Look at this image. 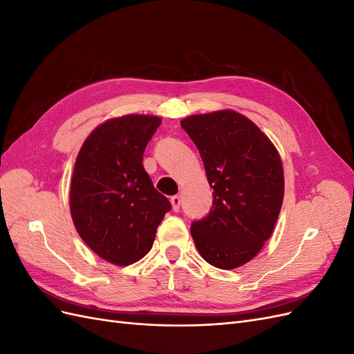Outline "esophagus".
I'll list each match as a JSON object with an SVG mask.
<instances>
[{"label":"esophagus","mask_w":354,"mask_h":354,"mask_svg":"<svg viewBox=\"0 0 354 354\" xmlns=\"http://www.w3.org/2000/svg\"><path fill=\"white\" fill-rule=\"evenodd\" d=\"M169 202H171V205H173V211H178L180 209V203H181V198L178 196V195H174V196H171V199H169Z\"/></svg>","instance_id":"esophagus-1"}]
</instances>
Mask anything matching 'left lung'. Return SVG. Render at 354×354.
<instances>
[{"mask_svg": "<svg viewBox=\"0 0 354 354\" xmlns=\"http://www.w3.org/2000/svg\"><path fill=\"white\" fill-rule=\"evenodd\" d=\"M199 149L212 208L192 223L202 259L223 270L251 261L272 236L283 202L281 155L259 127L232 111L190 115L180 122Z\"/></svg>", "mask_w": 354, "mask_h": 354, "instance_id": "1", "label": "left lung"}]
</instances>
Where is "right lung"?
I'll return each mask as SVG.
<instances>
[{"label": "right lung", "mask_w": 354, "mask_h": 354, "mask_svg": "<svg viewBox=\"0 0 354 354\" xmlns=\"http://www.w3.org/2000/svg\"><path fill=\"white\" fill-rule=\"evenodd\" d=\"M160 122L153 115L111 118L85 138L75 160L73 226L93 252L115 266L143 259L171 209L143 167L145 149Z\"/></svg>", "instance_id": "right-lung-1"}]
</instances>
